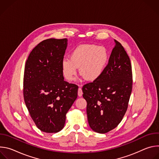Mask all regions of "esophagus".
<instances>
[{
    "label": "esophagus",
    "instance_id": "obj_1",
    "mask_svg": "<svg viewBox=\"0 0 159 159\" xmlns=\"http://www.w3.org/2000/svg\"><path fill=\"white\" fill-rule=\"evenodd\" d=\"M79 89H78V96H79V97H81L82 96V94H83V93H82V89L80 88V87H81V85H79Z\"/></svg>",
    "mask_w": 159,
    "mask_h": 159
}]
</instances>
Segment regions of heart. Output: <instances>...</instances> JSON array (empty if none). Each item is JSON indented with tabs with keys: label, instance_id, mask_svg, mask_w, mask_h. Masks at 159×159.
<instances>
[{
	"label": "heart",
	"instance_id": "b5f03b06",
	"mask_svg": "<svg viewBox=\"0 0 159 159\" xmlns=\"http://www.w3.org/2000/svg\"><path fill=\"white\" fill-rule=\"evenodd\" d=\"M108 60L106 49L94 44H82L75 48L70 55V59L61 62V71L65 79L73 81L79 73L87 81L98 79L103 73Z\"/></svg>",
	"mask_w": 159,
	"mask_h": 159
}]
</instances>
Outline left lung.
Here are the masks:
<instances>
[{
    "instance_id": "obj_1",
    "label": "left lung",
    "mask_w": 159,
    "mask_h": 159,
    "mask_svg": "<svg viewBox=\"0 0 159 159\" xmlns=\"http://www.w3.org/2000/svg\"><path fill=\"white\" fill-rule=\"evenodd\" d=\"M115 42L101 77L82 87L89 125L99 133H107L120 124L127 110L132 90L129 58L121 44L115 39Z\"/></svg>"
}]
</instances>
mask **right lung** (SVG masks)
Returning <instances> with one entry per match:
<instances>
[{"label":"right lung","instance_id":"add662e5","mask_svg":"<svg viewBox=\"0 0 159 159\" xmlns=\"http://www.w3.org/2000/svg\"><path fill=\"white\" fill-rule=\"evenodd\" d=\"M66 47V38L45 39L33 48L25 65V102L35 125L45 133L63 129L77 98L78 86L65 81L61 71Z\"/></svg>","mask_w":159,"mask_h":159}]
</instances>
